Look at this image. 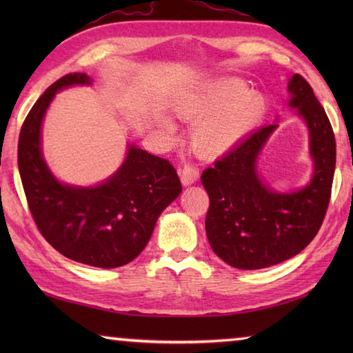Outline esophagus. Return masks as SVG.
Instances as JSON below:
<instances>
[{
    "label": "esophagus",
    "mask_w": 353,
    "mask_h": 353,
    "mask_svg": "<svg viewBox=\"0 0 353 353\" xmlns=\"http://www.w3.org/2000/svg\"><path fill=\"white\" fill-rule=\"evenodd\" d=\"M179 174H181V181L183 185H191L199 179V170H198V166L188 163L183 166Z\"/></svg>",
    "instance_id": "1"
}]
</instances>
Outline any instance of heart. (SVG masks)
I'll return each instance as SVG.
<instances>
[{"instance_id": "b5f03b06", "label": "heart", "mask_w": 353, "mask_h": 353, "mask_svg": "<svg viewBox=\"0 0 353 353\" xmlns=\"http://www.w3.org/2000/svg\"><path fill=\"white\" fill-rule=\"evenodd\" d=\"M266 109L265 97L259 92H246L244 83L236 79L210 83L177 104L179 117L185 121H198L191 140L205 155H216L235 146L259 126ZM163 126L172 130L170 121Z\"/></svg>"}]
</instances>
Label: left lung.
<instances>
[{
  "label": "left lung",
  "mask_w": 353,
  "mask_h": 353,
  "mask_svg": "<svg viewBox=\"0 0 353 353\" xmlns=\"http://www.w3.org/2000/svg\"><path fill=\"white\" fill-rule=\"evenodd\" d=\"M290 105L305 119L314 172L305 188L277 193L256 172V157L277 124L238 143L201 176L210 207L208 243L219 259L238 270H261L305 249L318 234L330 202L336 141L324 107L301 74L288 83Z\"/></svg>",
  "instance_id": "obj_1"
}]
</instances>
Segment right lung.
<instances>
[{"label": "right lung", "mask_w": 353, "mask_h": 353, "mask_svg": "<svg viewBox=\"0 0 353 353\" xmlns=\"http://www.w3.org/2000/svg\"><path fill=\"white\" fill-rule=\"evenodd\" d=\"M85 83H92L85 73L65 74L32 105L20 130L19 170L45 240L70 260L110 270L140 255L182 183L168 160L134 145L121 168L97 187H73L52 176L40 149L45 112L59 90Z\"/></svg>", "instance_id": "1"}]
</instances>
